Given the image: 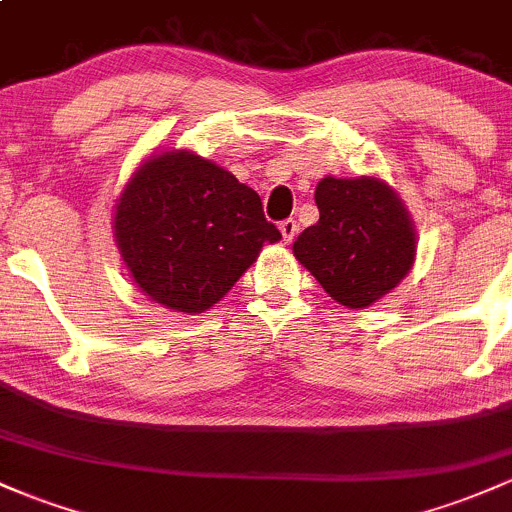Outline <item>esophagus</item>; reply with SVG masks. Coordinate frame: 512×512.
Returning <instances> with one entry per match:
<instances>
[{
    "mask_svg": "<svg viewBox=\"0 0 512 512\" xmlns=\"http://www.w3.org/2000/svg\"><path fill=\"white\" fill-rule=\"evenodd\" d=\"M280 234H283L285 244H290V241L295 239V234H298V222H295V219H285V222H280Z\"/></svg>",
    "mask_w": 512,
    "mask_h": 512,
    "instance_id": "34e87169",
    "label": "esophagus"
}]
</instances>
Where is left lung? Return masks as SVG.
Here are the masks:
<instances>
[{
    "instance_id": "left-lung-1",
    "label": "left lung",
    "mask_w": 512,
    "mask_h": 512,
    "mask_svg": "<svg viewBox=\"0 0 512 512\" xmlns=\"http://www.w3.org/2000/svg\"><path fill=\"white\" fill-rule=\"evenodd\" d=\"M315 202L320 222L295 239L293 254L324 293L364 310L398 288L417 254L415 224L398 192L378 175H327Z\"/></svg>"
}]
</instances>
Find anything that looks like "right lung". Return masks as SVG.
I'll use <instances>...</instances> for the list:
<instances>
[{
  "mask_svg": "<svg viewBox=\"0 0 512 512\" xmlns=\"http://www.w3.org/2000/svg\"><path fill=\"white\" fill-rule=\"evenodd\" d=\"M112 232L136 288L183 315L217 305L280 239L256 190L188 148L141 161L117 197Z\"/></svg>",
  "mask_w": 512,
  "mask_h": 512,
  "instance_id": "obj_1",
  "label": "right lung"
}]
</instances>
